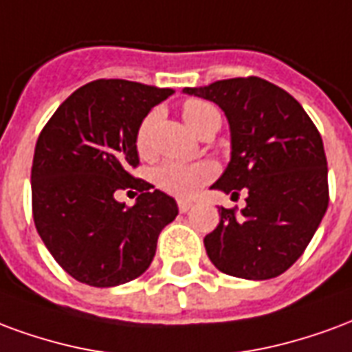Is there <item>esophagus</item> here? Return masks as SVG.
<instances>
[{"label":"esophagus","mask_w":352,"mask_h":352,"mask_svg":"<svg viewBox=\"0 0 352 352\" xmlns=\"http://www.w3.org/2000/svg\"><path fill=\"white\" fill-rule=\"evenodd\" d=\"M191 206H193V202H189V201H179L178 202V208H179V212H182V214L189 212V210H191Z\"/></svg>","instance_id":"esophagus-1"}]
</instances>
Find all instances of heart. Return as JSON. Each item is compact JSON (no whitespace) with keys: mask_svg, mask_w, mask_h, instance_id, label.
Masks as SVG:
<instances>
[{"mask_svg":"<svg viewBox=\"0 0 352 352\" xmlns=\"http://www.w3.org/2000/svg\"><path fill=\"white\" fill-rule=\"evenodd\" d=\"M184 120L195 131V127L201 122H204L208 116L217 114L214 107L202 101H187L182 109ZM155 116L144 118L137 131V148L140 153H148L150 150V133L153 127ZM214 176V165L210 163H182V161H166L161 166L155 168L153 179L163 191L176 197H191L197 193V189Z\"/></svg>","mask_w":352,"mask_h":352,"instance_id":"b5f03b06","label":"heart"}]
</instances>
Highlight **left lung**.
I'll return each mask as SVG.
<instances>
[{
  "instance_id": "obj_1",
  "label": "left lung",
  "mask_w": 352,
  "mask_h": 352,
  "mask_svg": "<svg viewBox=\"0 0 352 352\" xmlns=\"http://www.w3.org/2000/svg\"><path fill=\"white\" fill-rule=\"evenodd\" d=\"M215 102L230 131V161L210 189L238 197L240 214L219 208L204 238L217 270L242 279L278 278L298 261L328 208V168L319 131L292 95L257 76L184 88Z\"/></svg>"
}]
</instances>
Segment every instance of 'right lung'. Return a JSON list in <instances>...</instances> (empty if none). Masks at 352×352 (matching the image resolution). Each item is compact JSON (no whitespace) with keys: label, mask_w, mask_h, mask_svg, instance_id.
<instances>
[{"label":"right lung","mask_w":352,"mask_h":352,"mask_svg":"<svg viewBox=\"0 0 352 352\" xmlns=\"http://www.w3.org/2000/svg\"><path fill=\"white\" fill-rule=\"evenodd\" d=\"M173 88L95 80L61 102L35 146L33 219L63 270L91 287H116L142 276L159 232L176 219L170 195L131 176L138 165L137 131ZM137 188L131 208L116 199ZM131 193V191H129Z\"/></svg>","instance_id":"add662e5"}]
</instances>
